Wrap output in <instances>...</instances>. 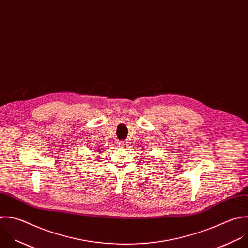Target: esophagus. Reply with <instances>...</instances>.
<instances>
[{"instance_id":"esophagus-1","label":"esophagus","mask_w":248,"mask_h":248,"mask_svg":"<svg viewBox=\"0 0 248 248\" xmlns=\"http://www.w3.org/2000/svg\"><path fill=\"white\" fill-rule=\"evenodd\" d=\"M119 145H120V147H122V148H125V147L127 146V143H126V142H124V141H122V142H120V143H119Z\"/></svg>"}]
</instances>
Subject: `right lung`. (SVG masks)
I'll use <instances>...</instances> for the list:
<instances>
[{
  "mask_svg": "<svg viewBox=\"0 0 248 248\" xmlns=\"http://www.w3.org/2000/svg\"><path fill=\"white\" fill-rule=\"evenodd\" d=\"M99 151H101V149H99Z\"/></svg>",
  "mask_w": 248,
  "mask_h": 248,
  "instance_id": "obj_1",
  "label": "right lung"
}]
</instances>
